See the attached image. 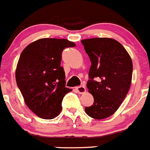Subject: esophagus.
Returning a JSON list of instances; mask_svg holds the SVG:
<instances>
[{
    "mask_svg": "<svg viewBox=\"0 0 150 150\" xmlns=\"http://www.w3.org/2000/svg\"><path fill=\"white\" fill-rule=\"evenodd\" d=\"M76 90L77 91V92L79 93H85L86 92V89H85V86H79V87H76Z\"/></svg>",
    "mask_w": 150,
    "mask_h": 150,
    "instance_id": "1",
    "label": "esophagus"
}]
</instances>
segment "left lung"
I'll list each match as a JSON object with an SVG mask.
<instances>
[{
    "instance_id": "1",
    "label": "left lung",
    "mask_w": 150,
    "mask_h": 150,
    "mask_svg": "<svg viewBox=\"0 0 150 150\" xmlns=\"http://www.w3.org/2000/svg\"><path fill=\"white\" fill-rule=\"evenodd\" d=\"M81 42L91 62L87 88L94 99L85 112L93 119H106L119 109L129 91L132 59L123 45L112 38H91Z\"/></svg>"
}]
</instances>
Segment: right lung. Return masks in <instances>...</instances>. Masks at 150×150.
Listing matches in <instances>:
<instances>
[{
	"instance_id": "add662e5",
	"label": "right lung",
	"mask_w": 150,
	"mask_h": 150,
	"mask_svg": "<svg viewBox=\"0 0 150 150\" xmlns=\"http://www.w3.org/2000/svg\"><path fill=\"white\" fill-rule=\"evenodd\" d=\"M75 43L66 39L42 38L27 45L15 71L17 85L25 105L41 119H52L62 110L65 75L60 66L62 52Z\"/></svg>"
}]
</instances>
